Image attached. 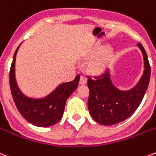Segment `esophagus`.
<instances>
[{
	"mask_svg": "<svg viewBox=\"0 0 156 156\" xmlns=\"http://www.w3.org/2000/svg\"><path fill=\"white\" fill-rule=\"evenodd\" d=\"M79 83L82 85L86 84V83H87V78H85V77H83V76H81L80 80H79Z\"/></svg>",
	"mask_w": 156,
	"mask_h": 156,
	"instance_id": "1",
	"label": "esophagus"
}]
</instances>
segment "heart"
<instances>
[{
  "label": "heart",
  "mask_w": 156,
  "mask_h": 156,
  "mask_svg": "<svg viewBox=\"0 0 156 156\" xmlns=\"http://www.w3.org/2000/svg\"><path fill=\"white\" fill-rule=\"evenodd\" d=\"M112 51L108 48H105L95 56L88 64V70L93 74H100L108 67L111 60Z\"/></svg>",
  "instance_id": "b5f03b06"
}]
</instances>
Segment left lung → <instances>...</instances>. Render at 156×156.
<instances>
[{"instance_id":"left-lung-1","label":"left lung","mask_w":156,"mask_h":156,"mask_svg":"<svg viewBox=\"0 0 156 156\" xmlns=\"http://www.w3.org/2000/svg\"><path fill=\"white\" fill-rule=\"evenodd\" d=\"M137 47L143 55L144 72L140 79L132 88L122 90L115 87L112 82L110 70L94 79L88 78V111L98 124H119L130 117L140 105L150 82L151 66L143 46L138 43Z\"/></svg>"}]
</instances>
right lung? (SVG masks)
I'll return each instance as SVG.
<instances>
[{
    "label": "right lung",
    "mask_w": 156,
    "mask_h": 156,
    "mask_svg": "<svg viewBox=\"0 0 156 156\" xmlns=\"http://www.w3.org/2000/svg\"><path fill=\"white\" fill-rule=\"evenodd\" d=\"M20 46L21 44L16 50L10 70V87L16 106L22 117L30 124L37 127L54 125L62 117L66 101L78 87L80 75L72 82L59 84L43 98L28 97L19 88L16 79V58Z\"/></svg>",
    "instance_id": "right-lung-1"
}]
</instances>
